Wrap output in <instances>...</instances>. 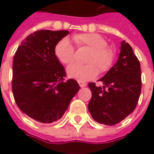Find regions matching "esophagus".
<instances>
[{
    "label": "esophagus",
    "instance_id": "esophagus-1",
    "mask_svg": "<svg viewBox=\"0 0 154 154\" xmlns=\"http://www.w3.org/2000/svg\"><path fill=\"white\" fill-rule=\"evenodd\" d=\"M78 84H79V85L81 87H82H82H85L87 85V84H86V83H85V82H80V81H79V82H78Z\"/></svg>",
    "mask_w": 154,
    "mask_h": 154
}]
</instances>
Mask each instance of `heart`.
<instances>
[{"instance_id":"b5f03b06","label":"heart","mask_w":154,"mask_h":154,"mask_svg":"<svg viewBox=\"0 0 154 154\" xmlns=\"http://www.w3.org/2000/svg\"><path fill=\"white\" fill-rule=\"evenodd\" d=\"M78 47L90 50L86 58V65H73L67 69L68 76L80 82H86L101 72H107L112 67L115 59V52L107 46L106 40L97 33H81L72 37ZM55 55L64 65H69L74 60V47L69 40L65 37L56 45Z\"/></svg>"}]
</instances>
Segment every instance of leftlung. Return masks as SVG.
<instances>
[{
	"label": "left lung",
	"mask_w": 154,
	"mask_h": 154,
	"mask_svg": "<svg viewBox=\"0 0 154 154\" xmlns=\"http://www.w3.org/2000/svg\"><path fill=\"white\" fill-rule=\"evenodd\" d=\"M117 61L99 80L103 86L91 82L89 111L100 124L114 125L134 112L141 89V65L132 47L125 41L121 43Z\"/></svg>",
	"instance_id": "1"
}]
</instances>
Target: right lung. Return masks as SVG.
<instances>
[{"instance_id":"1","label":"right lung","mask_w":154,"mask_h":154,"mask_svg":"<svg viewBox=\"0 0 154 154\" xmlns=\"http://www.w3.org/2000/svg\"><path fill=\"white\" fill-rule=\"evenodd\" d=\"M69 33L38 30L23 40L13 57V97L19 109L37 122L60 119L80 89L74 79L64 82L65 70L54 52L56 45Z\"/></svg>"}]
</instances>
